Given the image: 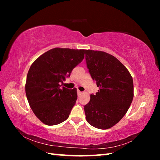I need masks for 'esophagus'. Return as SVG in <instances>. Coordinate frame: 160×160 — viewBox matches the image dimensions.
Instances as JSON below:
<instances>
[{
  "label": "esophagus",
  "mask_w": 160,
  "mask_h": 160,
  "mask_svg": "<svg viewBox=\"0 0 160 160\" xmlns=\"http://www.w3.org/2000/svg\"><path fill=\"white\" fill-rule=\"evenodd\" d=\"M82 93H83V92H82V91H80L79 90H77V94H78V96H80L82 94Z\"/></svg>",
  "instance_id": "34e87169"
}]
</instances>
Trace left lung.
<instances>
[{"instance_id": "8db88e82", "label": "left lung", "mask_w": 160, "mask_h": 160, "mask_svg": "<svg viewBox=\"0 0 160 160\" xmlns=\"http://www.w3.org/2000/svg\"><path fill=\"white\" fill-rule=\"evenodd\" d=\"M85 61L99 89L84 106L86 119L92 126L107 129L118 123L129 108L133 98L132 77L117 58L105 52L85 50Z\"/></svg>"}]
</instances>
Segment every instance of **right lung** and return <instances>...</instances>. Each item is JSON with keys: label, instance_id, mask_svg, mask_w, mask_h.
Returning a JSON list of instances; mask_svg holds the SVG:
<instances>
[{"label": "right lung", "instance_id": "1", "mask_svg": "<svg viewBox=\"0 0 160 160\" xmlns=\"http://www.w3.org/2000/svg\"><path fill=\"white\" fill-rule=\"evenodd\" d=\"M84 49L55 48L34 61L27 76L26 95L33 113L42 123L55 125L69 118L77 99V89L60 83L83 61Z\"/></svg>", "mask_w": 160, "mask_h": 160}]
</instances>
